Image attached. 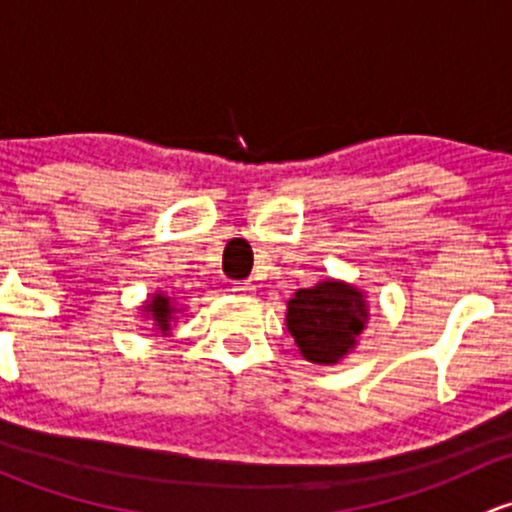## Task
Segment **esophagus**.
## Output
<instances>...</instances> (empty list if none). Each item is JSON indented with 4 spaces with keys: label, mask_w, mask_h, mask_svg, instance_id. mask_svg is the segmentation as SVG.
Segmentation results:
<instances>
[{
    "label": "esophagus",
    "mask_w": 512,
    "mask_h": 512,
    "mask_svg": "<svg viewBox=\"0 0 512 512\" xmlns=\"http://www.w3.org/2000/svg\"><path fill=\"white\" fill-rule=\"evenodd\" d=\"M232 292L235 294H252L255 292V285L252 282H232Z\"/></svg>",
    "instance_id": "obj_1"
}]
</instances>
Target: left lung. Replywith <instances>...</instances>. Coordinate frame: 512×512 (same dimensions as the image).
I'll return each mask as SVG.
<instances>
[{"label":"left lung","instance_id":"obj_1","mask_svg":"<svg viewBox=\"0 0 512 512\" xmlns=\"http://www.w3.org/2000/svg\"><path fill=\"white\" fill-rule=\"evenodd\" d=\"M369 307L366 294L339 280L297 289L287 302V329L312 364H339L359 342Z\"/></svg>","mask_w":512,"mask_h":512}]
</instances>
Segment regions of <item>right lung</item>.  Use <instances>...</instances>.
<instances>
[{"label":"right lung","mask_w":512,"mask_h":512,"mask_svg":"<svg viewBox=\"0 0 512 512\" xmlns=\"http://www.w3.org/2000/svg\"><path fill=\"white\" fill-rule=\"evenodd\" d=\"M143 312H146V317L153 319V327L158 329L160 337H168L170 324L175 322V314H178L180 309L175 307L173 299L165 297L163 292H156L146 304H143Z\"/></svg>","instance_id":"add662e5"}]
</instances>
